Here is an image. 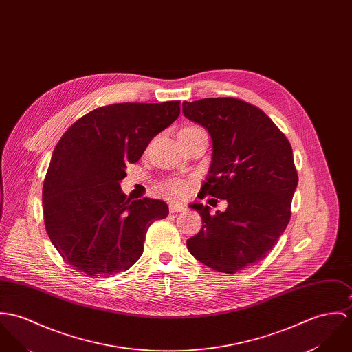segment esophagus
<instances>
[{"label": "esophagus", "mask_w": 352, "mask_h": 352, "mask_svg": "<svg viewBox=\"0 0 352 352\" xmlns=\"http://www.w3.org/2000/svg\"><path fill=\"white\" fill-rule=\"evenodd\" d=\"M186 207L183 204H179V203H169V211L172 214H176V212H182L184 211Z\"/></svg>", "instance_id": "esophagus-1"}]
</instances>
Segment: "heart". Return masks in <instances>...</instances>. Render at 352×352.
I'll return each instance as SVG.
<instances>
[{
  "mask_svg": "<svg viewBox=\"0 0 352 352\" xmlns=\"http://www.w3.org/2000/svg\"><path fill=\"white\" fill-rule=\"evenodd\" d=\"M162 190L166 192L169 196L173 197H184L190 192V182L183 179H169L161 184Z\"/></svg>",
  "mask_w": 352,
  "mask_h": 352,
  "instance_id": "heart-1",
  "label": "heart"
}]
</instances>
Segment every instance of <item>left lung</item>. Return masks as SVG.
Returning <instances> with one entry per match:
<instances>
[{
  "label": "left lung",
  "instance_id": "obj_1",
  "mask_svg": "<svg viewBox=\"0 0 352 352\" xmlns=\"http://www.w3.org/2000/svg\"><path fill=\"white\" fill-rule=\"evenodd\" d=\"M183 113L212 138V164L200 199L210 195L228 203L215 215L208 206L192 204L203 226L187 248L217 272L249 269L273 250L292 217L298 176L290 142L261 109L238 98L184 102Z\"/></svg>",
  "mask_w": 352,
  "mask_h": 352
}]
</instances>
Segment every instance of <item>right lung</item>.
<instances>
[{
	"mask_svg": "<svg viewBox=\"0 0 352 352\" xmlns=\"http://www.w3.org/2000/svg\"><path fill=\"white\" fill-rule=\"evenodd\" d=\"M180 100L114 103L87 113L59 140L43 184L47 234L64 261L89 277L128 270L142 256L145 235L168 217L165 201L126 199L120 182L164 129Z\"/></svg>",
	"mask_w": 352,
	"mask_h": 352,
	"instance_id": "add662e5",
	"label": "right lung"
}]
</instances>
